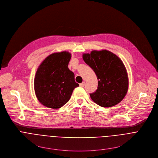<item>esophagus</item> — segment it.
Listing matches in <instances>:
<instances>
[{
    "instance_id": "1",
    "label": "esophagus",
    "mask_w": 158,
    "mask_h": 158,
    "mask_svg": "<svg viewBox=\"0 0 158 158\" xmlns=\"http://www.w3.org/2000/svg\"><path fill=\"white\" fill-rule=\"evenodd\" d=\"M79 85H80L81 87H84V85H85V82H82V83H81V84H79Z\"/></svg>"
}]
</instances>
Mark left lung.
<instances>
[{
    "mask_svg": "<svg viewBox=\"0 0 158 158\" xmlns=\"http://www.w3.org/2000/svg\"><path fill=\"white\" fill-rule=\"evenodd\" d=\"M84 62L94 71L98 80V89L90 94L92 100L103 107L119 103L127 94L128 76L123 61L107 51H93L83 54Z\"/></svg>",
    "mask_w": 158,
    "mask_h": 158,
    "instance_id": "left-lung-1",
    "label": "left lung"
}]
</instances>
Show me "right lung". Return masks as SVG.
<instances>
[{"mask_svg":"<svg viewBox=\"0 0 158 158\" xmlns=\"http://www.w3.org/2000/svg\"><path fill=\"white\" fill-rule=\"evenodd\" d=\"M71 58L69 52L49 55L39 66L34 78V91L44 106L59 109L70 99L73 90L79 86L74 74L68 68Z\"/></svg>","mask_w":158,"mask_h":158,"instance_id":"add662e5","label":"right lung"}]
</instances>
